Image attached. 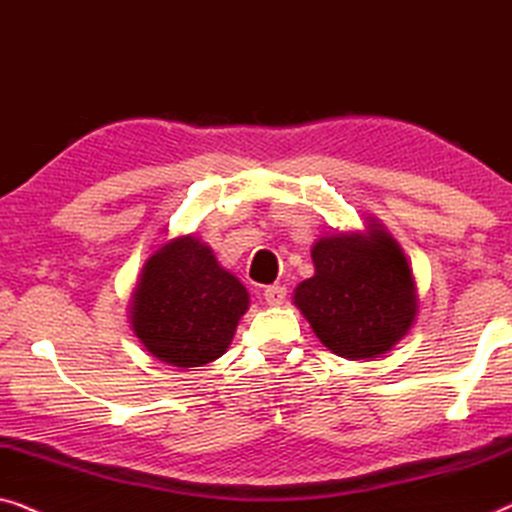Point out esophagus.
I'll return each mask as SVG.
<instances>
[{
    "instance_id": "34e87169",
    "label": "esophagus",
    "mask_w": 512,
    "mask_h": 512,
    "mask_svg": "<svg viewBox=\"0 0 512 512\" xmlns=\"http://www.w3.org/2000/svg\"><path fill=\"white\" fill-rule=\"evenodd\" d=\"M287 297V287L285 285H269L264 290V299L269 306H280Z\"/></svg>"
}]
</instances>
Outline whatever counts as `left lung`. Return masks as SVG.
Here are the masks:
<instances>
[{
  "mask_svg": "<svg viewBox=\"0 0 512 512\" xmlns=\"http://www.w3.org/2000/svg\"><path fill=\"white\" fill-rule=\"evenodd\" d=\"M315 276L294 304L322 343L350 359L378 357L399 343L415 320V285L406 257L390 236H329L313 246Z\"/></svg>",
  "mask_w": 512,
  "mask_h": 512,
  "instance_id": "obj_1",
  "label": "left lung"
}]
</instances>
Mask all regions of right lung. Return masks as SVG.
Instances as JSON below:
<instances>
[{
    "mask_svg": "<svg viewBox=\"0 0 512 512\" xmlns=\"http://www.w3.org/2000/svg\"><path fill=\"white\" fill-rule=\"evenodd\" d=\"M248 292L192 236L157 250L143 266L132 327L148 352L174 366L213 362L232 343Z\"/></svg>",
    "mask_w": 512,
    "mask_h": 512,
    "instance_id": "1",
    "label": "right lung"
}]
</instances>
